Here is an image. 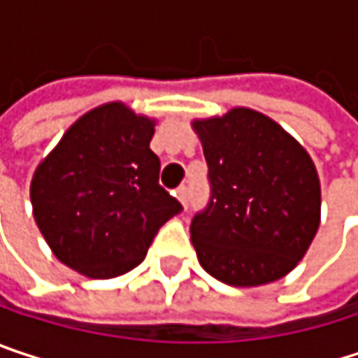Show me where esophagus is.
<instances>
[{
  "label": "esophagus",
  "instance_id": "1",
  "mask_svg": "<svg viewBox=\"0 0 358 358\" xmlns=\"http://www.w3.org/2000/svg\"><path fill=\"white\" fill-rule=\"evenodd\" d=\"M176 194H178L180 203H182V205H184V209H186V207H188V186H186V184L178 186Z\"/></svg>",
  "mask_w": 358,
  "mask_h": 358
}]
</instances>
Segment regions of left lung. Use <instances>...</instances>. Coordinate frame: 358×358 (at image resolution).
Listing matches in <instances>:
<instances>
[{"mask_svg":"<svg viewBox=\"0 0 358 358\" xmlns=\"http://www.w3.org/2000/svg\"><path fill=\"white\" fill-rule=\"evenodd\" d=\"M209 201L190 222L207 273L261 286L296 267L320 228L322 188L309 153L273 120L247 108L196 120Z\"/></svg>","mask_w":358,"mask_h":358,"instance_id":"1","label":"left lung"}]
</instances>
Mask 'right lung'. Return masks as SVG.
<instances>
[{
  "instance_id": "1",
  "label": "right lung",
  "mask_w": 358,
  "mask_h": 358,
  "mask_svg": "<svg viewBox=\"0 0 358 358\" xmlns=\"http://www.w3.org/2000/svg\"><path fill=\"white\" fill-rule=\"evenodd\" d=\"M153 122L122 103L85 113L41 162L31 184L36 226L68 267L108 280L134 269L182 211L159 184Z\"/></svg>"
}]
</instances>
